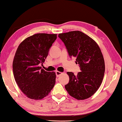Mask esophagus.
Segmentation results:
<instances>
[{
    "label": "esophagus",
    "mask_w": 122,
    "mask_h": 122,
    "mask_svg": "<svg viewBox=\"0 0 122 122\" xmlns=\"http://www.w3.org/2000/svg\"><path fill=\"white\" fill-rule=\"evenodd\" d=\"M62 74V73L61 72V71H56V76L57 77H59L60 75H61Z\"/></svg>",
    "instance_id": "esophagus-1"
}]
</instances>
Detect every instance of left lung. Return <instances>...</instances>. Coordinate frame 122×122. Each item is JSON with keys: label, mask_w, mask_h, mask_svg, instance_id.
<instances>
[{"label": "left lung", "mask_w": 122, "mask_h": 122, "mask_svg": "<svg viewBox=\"0 0 122 122\" xmlns=\"http://www.w3.org/2000/svg\"><path fill=\"white\" fill-rule=\"evenodd\" d=\"M70 57L76 58L81 71L75 75L67 72L69 81L65 88L78 100L90 98L101 85L105 72V62L99 46L94 41L79 31L59 34Z\"/></svg>", "instance_id": "left-lung-1"}]
</instances>
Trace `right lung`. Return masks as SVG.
I'll return each instance as SVG.
<instances>
[{
  "label": "right lung",
  "instance_id": "1",
  "mask_svg": "<svg viewBox=\"0 0 122 122\" xmlns=\"http://www.w3.org/2000/svg\"><path fill=\"white\" fill-rule=\"evenodd\" d=\"M56 34L39 33L25 39L17 48L13 61V72L19 88L35 100L48 95L55 84L56 74L41 69Z\"/></svg>",
  "mask_w": 122,
  "mask_h": 122
}]
</instances>
